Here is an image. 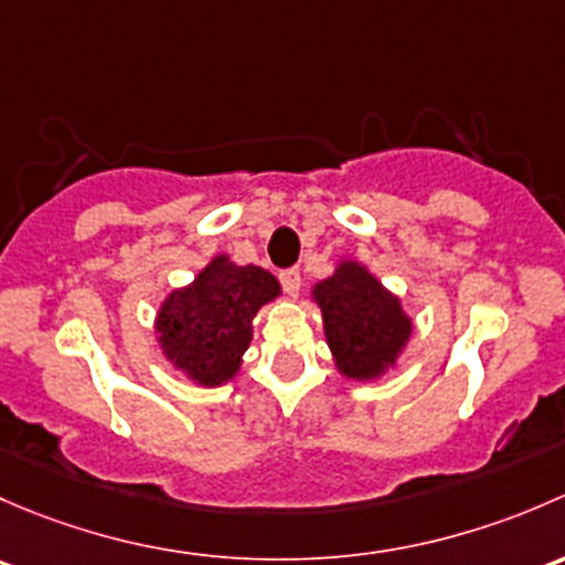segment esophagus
Returning <instances> with one entry per match:
<instances>
[{
	"instance_id": "obj_1",
	"label": "esophagus",
	"mask_w": 565,
	"mask_h": 565,
	"mask_svg": "<svg viewBox=\"0 0 565 565\" xmlns=\"http://www.w3.org/2000/svg\"><path fill=\"white\" fill-rule=\"evenodd\" d=\"M280 282L290 296H296V294H299V288H301V271L296 269V266H294V269H282L280 271Z\"/></svg>"
}]
</instances>
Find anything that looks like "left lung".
<instances>
[{
	"label": "left lung",
	"mask_w": 565,
	"mask_h": 565,
	"mask_svg": "<svg viewBox=\"0 0 565 565\" xmlns=\"http://www.w3.org/2000/svg\"><path fill=\"white\" fill-rule=\"evenodd\" d=\"M312 301L321 307L326 342L345 377H381L408 345L413 321L403 301L359 260H340L334 275L312 288Z\"/></svg>",
	"instance_id": "1"
}]
</instances>
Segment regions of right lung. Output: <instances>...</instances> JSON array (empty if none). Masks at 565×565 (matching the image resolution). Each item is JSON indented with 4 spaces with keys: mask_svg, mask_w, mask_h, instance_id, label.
Segmentation results:
<instances>
[{
    "mask_svg": "<svg viewBox=\"0 0 565 565\" xmlns=\"http://www.w3.org/2000/svg\"><path fill=\"white\" fill-rule=\"evenodd\" d=\"M277 296L280 282L271 271L217 255L193 282L166 296L154 321L157 342L190 381L220 386L239 372L253 318Z\"/></svg>",
    "mask_w": 565,
    "mask_h": 565,
    "instance_id": "right-lung-1",
    "label": "right lung"
}]
</instances>
